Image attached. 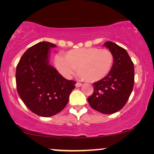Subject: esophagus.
I'll list each match as a JSON object with an SVG mask.
<instances>
[{"label": "esophagus", "mask_w": 154, "mask_h": 154, "mask_svg": "<svg viewBox=\"0 0 154 154\" xmlns=\"http://www.w3.org/2000/svg\"><path fill=\"white\" fill-rule=\"evenodd\" d=\"M81 86H82V84H81V83L77 82L76 84H75V87H81Z\"/></svg>", "instance_id": "34e87169"}]
</instances>
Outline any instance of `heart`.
<instances>
[{"instance_id": "1", "label": "heart", "mask_w": 154, "mask_h": 154, "mask_svg": "<svg viewBox=\"0 0 154 154\" xmlns=\"http://www.w3.org/2000/svg\"><path fill=\"white\" fill-rule=\"evenodd\" d=\"M113 62V55L109 50L88 48L68 50L63 54V58L56 57L55 64L57 70L66 78H70L77 69L81 79L94 83L109 74Z\"/></svg>"}]
</instances>
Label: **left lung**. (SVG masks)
Instances as JSON below:
<instances>
[{"mask_svg":"<svg viewBox=\"0 0 154 154\" xmlns=\"http://www.w3.org/2000/svg\"><path fill=\"white\" fill-rule=\"evenodd\" d=\"M104 45L112 53L114 62L110 72L102 80L94 83V93L88 102L94 109L113 114L127 103L134 85V66L124 48L112 42Z\"/></svg>","mask_w":154,"mask_h":154,"instance_id":"8db88e82","label":"left lung"}]
</instances>
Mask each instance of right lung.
<instances>
[{"label": "right lung", "mask_w": 154, "mask_h": 154, "mask_svg": "<svg viewBox=\"0 0 154 154\" xmlns=\"http://www.w3.org/2000/svg\"><path fill=\"white\" fill-rule=\"evenodd\" d=\"M55 47L49 42L37 43L23 53L16 66L18 94L28 109L41 117H51L62 111L76 84L49 64L50 49Z\"/></svg>", "instance_id": "add662e5"}]
</instances>
